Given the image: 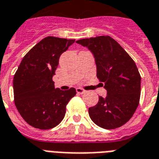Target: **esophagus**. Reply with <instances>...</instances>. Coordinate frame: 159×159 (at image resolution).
Here are the masks:
<instances>
[{"mask_svg": "<svg viewBox=\"0 0 159 159\" xmlns=\"http://www.w3.org/2000/svg\"><path fill=\"white\" fill-rule=\"evenodd\" d=\"M76 93H78V94H83V93H86L85 90L83 89H81V88H76Z\"/></svg>", "mask_w": 159, "mask_h": 159, "instance_id": "34e87169", "label": "esophagus"}]
</instances>
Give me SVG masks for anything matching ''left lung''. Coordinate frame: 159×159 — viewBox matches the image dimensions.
<instances>
[{"label":"left lung","mask_w":159,"mask_h":159,"mask_svg":"<svg viewBox=\"0 0 159 159\" xmlns=\"http://www.w3.org/2000/svg\"><path fill=\"white\" fill-rule=\"evenodd\" d=\"M76 43L87 47L95 59L97 77L106 89L105 98L89 109L90 118L103 129L120 127L130 120L139 104L141 76L136 63L109 36L83 39Z\"/></svg>","instance_id":"8db88e82"}]
</instances>
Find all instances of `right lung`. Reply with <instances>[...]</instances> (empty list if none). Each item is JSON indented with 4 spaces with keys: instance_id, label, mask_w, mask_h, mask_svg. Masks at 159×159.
I'll return each mask as SVG.
<instances>
[{
    "instance_id": "right-lung-1",
    "label": "right lung",
    "mask_w": 159,
    "mask_h": 159,
    "mask_svg": "<svg viewBox=\"0 0 159 159\" xmlns=\"http://www.w3.org/2000/svg\"><path fill=\"white\" fill-rule=\"evenodd\" d=\"M75 39L48 37L27 53L14 75V102L29 125L40 130L56 127L64 119L68 102L76 89H55L52 77L62 53Z\"/></svg>"
}]
</instances>
